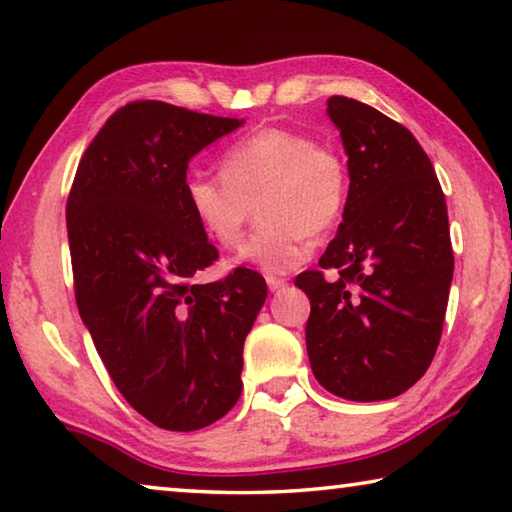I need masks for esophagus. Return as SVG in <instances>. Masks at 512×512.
<instances>
[{"label": "esophagus", "mask_w": 512, "mask_h": 512, "mask_svg": "<svg viewBox=\"0 0 512 512\" xmlns=\"http://www.w3.org/2000/svg\"><path fill=\"white\" fill-rule=\"evenodd\" d=\"M266 284H268V289H271V291H280V289L287 287V280H284V277L268 275V277H266Z\"/></svg>", "instance_id": "34e87169"}]
</instances>
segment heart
<instances>
[{"mask_svg":"<svg viewBox=\"0 0 512 512\" xmlns=\"http://www.w3.org/2000/svg\"><path fill=\"white\" fill-rule=\"evenodd\" d=\"M223 173L189 171V212L216 246L235 248L259 207V228L239 259L287 273L311 253L309 235L332 230L350 196L348 164L329 146L289 128H259L228 146Z\"/></svg>","mask_w":512,"mask_h":512,"instance_id":"obj_1","label":"heart"}]
</instances>
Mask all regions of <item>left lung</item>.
Wrapping results in <instances>:
<instances>
[{
  "instance_id": "8db88e82",
  "label": "left lung",
  "mask_w": 512,
  "mask_h": 512,
  "mask_svg": "<svg viewBox=\"0 0 512 512\" xmlns=\"http://www.w3.org/2000/svg\"><path fill=\"white\" fill-rule=\"evenodd\" d=\"M327 115L350 196L320 268L296 277L311 302L309 363L329 393L391 400L427 372L443 334L454 275L445 194L409 128L348 97H329Z\"/></svg>"
}]
</instances>
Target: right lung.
<instances>
[{
	"label": "right lung",
	"instance_id": "obj_1",
	"mask_svg": "<svg viewBox=\"0 0 512 512\" xmlns=\"http://www.w3.org/2000/svg\"><path fill=\"white\" fill-rule=\"evenodd\" d=\"M244 121L164 101L119 108L94 137L67 198L79 314L110 379L155 427L196 431L241 395L244 341L264 277L219 259L183 194L189 160Z\"/></svg>",
	"mask_w": 512,
	"mask_h": 512
}]
</instances>
